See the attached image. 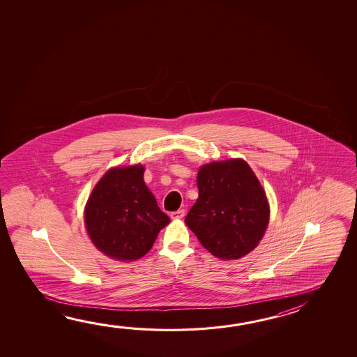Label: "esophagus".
Listing matches in <instances>:
<instances>
[{
    "mask_svg": "<svg viewBox=\"0 0 357 357\" xmlns=\"http://www.w3.org/2000/svg\"><path fill=\"white\" fill-rule=\"evenodd\" d=\"M184 214H185L184 209H179V211L170 213V218H172L173 220H179V219H183V218H184Z\"/></svg>",
    "mask_w": 357,
    "mask_h": 357,
    "instance_id": "esophagus-1",
    "label": "esophagus"
}]
</instances>
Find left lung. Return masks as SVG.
<instances>
[{
  "instance_id": "left-lung-1",
  "label": "left lung",
  "mask_w": 357,
  "mask_h": 357,
  "mask_svg": "<svg viewBox=\"0 0 357 357\" xmlns=\"http://www.w3.org/2000/svg\"><path fill=\"white\" fill-rule=\"evenodd\" d=\"M199 197L185 216L202 245L222 260L257 248L269 224L266 194L243 159L205 164L197 176Z\"/></svg>"
}]
</instances>
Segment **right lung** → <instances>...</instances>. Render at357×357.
Listing matches in <instances>:
<instances>
[{
    "label": "right lung",
    "instance_id": "right-lung-1",
    "mask_svg": "<svg viewBox=\"0 0 357 357\" xmlns=\"http://www.w3.org/2000/svg\"><path fill=\"white\" fill-rule=\"evenodd\" d=\"M143 174V165L112 168L93 188L84 209V224L94 246L119 261L144 257L170 222Z\"/></svg>",
    "mask_w": 357,
    "mask_h": 357
}]
</instances>
